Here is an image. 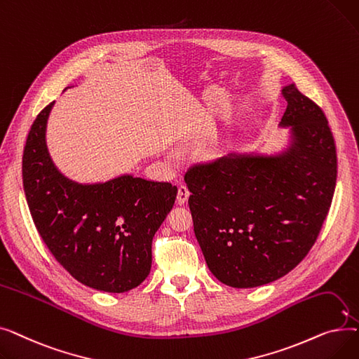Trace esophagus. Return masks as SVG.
<instances>
[{
    "label": "esophagus",
    "mask_w": 359,
    "mask_h": 359,
    "mask_svg": "<svg viewBox=\"0 0 359 359\" xmlns=\"http://www.w3.org/2000/svg\"><path fill=\"white\" fill-rule=\"evenodd\" d=\"M189 191H187V187L186 186H179V191H177V198H176V202H177V205H183V203H186V201H187V198H189Z\"/></svg>",
    "instance_id": "1"
}]
</instances>
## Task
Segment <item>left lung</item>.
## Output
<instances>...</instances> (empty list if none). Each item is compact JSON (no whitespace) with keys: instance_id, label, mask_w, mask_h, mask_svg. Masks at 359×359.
Segmentation results:
<instances>
[{"instance_id":"obj_1","label":"left lung","mask_w":359,"mask_h":359,"mask_svg":"<svg viewBox=\"0 0 359 359\" xmlns=\"http://www.w3.org/2000/svg\"><path fill=\"white\" fill-rule=\"evenodd\" d=\"M290 145L278 154L231 153L194 165V230L212 275L233 288H253L291 272L327 217L337 176L336 147L323 110L294 84L282 88Z\"/></svg>"}]
</instances>
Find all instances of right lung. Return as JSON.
Segmentation results:
<instances>
[{
  "instance_id": "right-lung-1",
  "label": "right lung",
  "mask_w": 359,
  "mask_h": 359,
  "mask_svg": "<svg viewBox=\"0 0 359 359\" xmlns=\"http://www.w3.org/2000/svg\"><path fill=\"white\" fill-rule=\"evenodd\" d=\"M53 104L34 119L23 153L33 222L71 276L97 291L126 292L151 271V243L173 208L177 187L132 175L86 184L65 177L46 145Z\"/></svg>"
}]
</instances>
